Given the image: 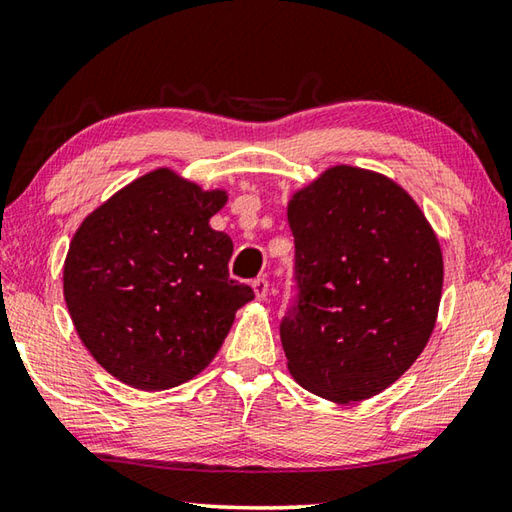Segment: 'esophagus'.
<instances>
[{"label":"esophagus","mask_w":512,"mask_h":512,"mask_svg":"<svg viewBox=\"0 0 512 512\" xmlns=\"http://www.w3.org/2000/svg\"><path fill=\"white\" fill-rule=\"evenodd\" d=\"M252 287H254V294H256L258 301H265V296H267V289H269L267 278H263V276L254 278V281H252Z\"/></svg>","instance_id":"34e87169"}]
</instances>
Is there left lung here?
<instances>
[{
  "label": "left lung",
  "instance_id": "1",
  "mask_svg": "<svg viewBox=\"0 0 512 512\" xmlns=\"http://www.w3.org/2000/svg\"><path fill=\"white\" fill-rule=\"evenodd\" d=\"M287 223V368L323 399H370L419 359L435 327L443 285L437 236L399 185L343 165L298 191Z\"/></svg>",
  "mask_w": 512,
  "mask_h": 512
}]
</instances>
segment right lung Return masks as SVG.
<instances>
[{
	"instance_id": "right-lung-1",
	"label": "right lung",
	"mask_w": 512,
	"mask_h": 512,
	"mask_svg": "<svg viewBox=\"0 0 512 512\" xmlns=\"http://www.w3.org/2000/svg\"><path fill=\"white\" fill-rule=\"evenodd\" d=\"M225 191L169 169L133 180L84 220L64 263V298L86 350L115 379L158 392L214 359L254 289L229 278L234 243L209 227Z\"/></svg>"
}]
</instances>
